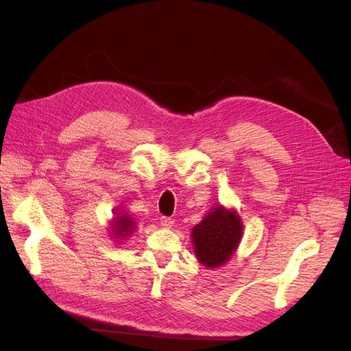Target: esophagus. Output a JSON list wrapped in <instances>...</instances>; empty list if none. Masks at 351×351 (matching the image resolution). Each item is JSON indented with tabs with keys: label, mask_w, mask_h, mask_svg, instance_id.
I'll list each match as a JSON object with an SVG mask.
<instances>
[{
	"label": "esophagus",
	"mask_w": 351,
	"mask_h": 351,
	"mask_svg": "<svg viewBox=\"0 0 351 351\" xmlns=\"http://www.w3.org/2000/svg\"><path fill=\"white\" fill-rule=\"evenodd\" d=\"M161 226L164 228H172L173 226V219L172 218H168V217H162L161 218Z\"/></svg>",
	"instance_id": "obj_1"
}]
</instances>
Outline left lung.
Instances as JSON below:
<instances>
[{
    "mask_svg": "<svg viewBox=\"0 0 351 351\" xmlns=\"http://www.w3.org/2000/svg\"><path fill=\"white\" fill-rule=\"evenodd\" d=\"M241 236L243 222L237 211L217 204L191 229L195 258L208 269L219 268L237 252Z\"/></svg>",
    "mask_w": 351,
    "mask_h": 351,
    "instance_id": "8db88e82",
    "label": "left lung"
}]
</instances>
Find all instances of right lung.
<instances>
[{"mask_svg":"<svg viewBox=\"0 0 351 351\" xmlns=\"http://www.w3.org/2000/svg\"><path fill=\"white\" fill-rule=\"evenodd\" d=\"M114 214L115 217L110 221L108 225V234L115 243L122 244L123 240L129 239L133 234L137 223L133 219V217L129 213H126V210H123L121 206H118V208L114 210Z\"/></svg>","mask_w":351,"mask_h":351,"instance_id":"add662e5","label":"right lung"}]
</instances>
